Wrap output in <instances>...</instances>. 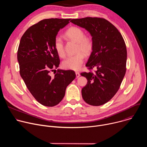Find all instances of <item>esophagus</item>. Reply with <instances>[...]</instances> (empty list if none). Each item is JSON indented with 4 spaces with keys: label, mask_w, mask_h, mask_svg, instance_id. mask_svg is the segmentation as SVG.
<instances>
[{
    "label": "esophagus",
    "mask_w": 147,
    "mask_h": 147,
    "mask_svg": "<svg viewBox=\"0 0 147 147\" xmlns=\"http://www.w3.org/2000/svg\"><path fill=\"white\" fill-rule=\"evenodd\" d=\"M76 77L78 78L80 76V74L78 73V72H76Z\"/></svg>",
    "instance_id": "esophagus-1"
}]
</instances>
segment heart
Masks as SVG:
<instances>
[{"label":"heart","mask_w":147,"mask_h":147,"mask_svg":"<svg viewBox=\"0 0 147 147\" xmlns=\"http://www.w3.org/2000/svg\"><path fill=\"white\" fill-rule=\"evenodd\" d=\"M65 35L77 43V52L78 53L67 57L63 61L62 66L66 69L78 70L80 69L85 59L83 54L89 55L92 52L94 48L93 40L90 37L86 36L84 31L77 27H72L68 29L65 32ZM53 46L57 54L60 57H63L65 56L63 40L60 36L55 37Z\"/></svg>","instance_id":"obj_1"}]
</instances>
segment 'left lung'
Here are the masks:
<instances>
[{
  "label": "left lung",
  "instance_id": "left-lung-1",
  "mask_svg": "<svg viewBox=\"0 0 147 147\" xmlns=\"http://www.w3.org/2000/svg\"><path fill=\"white\" fill-rule=\"evenodd\" d=\"M70 22L87 30L94 42L86 66L96 70L81 73L88 80L81 90L82 98L90 105H102L116 94L126 71L125 42L119 30L105 18L89 17Z\"/></svg>",
  "mask_w": 147,
  "mask_h": 147
}]
</instances>
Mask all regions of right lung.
I'll use <instances>...</instances> for the list:
<instances>
[{"instance_id":"right-lung-1","label":"right lung","mask_w":147,"mask_h":147,"mask_svg":"<svg viewBox=\"0 0 147 147\" xmlns=\"http://www.w3.org/2000/svg\"><path fill=\"white\" fill-rule=\"evenodd\" d=\"M70 20H42L28 28L20 39L17 51L20 76L32 95L44 106L57 105L76 78L73 70H55L59 66L60 59L54 48V40ZM51 71H55V75Z\"/></svg>"}]
</instances>
